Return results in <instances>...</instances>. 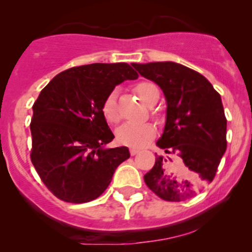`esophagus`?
<instances>
[{"label": "esophagus", "mask_w": 252, "mask_h": 252, "mask_svg": "<svg viewBox=\"0 0 252 252\" xmlns=\"http://www.w3.org/2000/svg\"><path fill=\"white\" fill-rule=\"evenodd\" d=\"M137 153H138V149H135V148H131V149H130V154H131L132 156L137 154Z\"/></svg>", "instance_id": "34e87169"}]
</instances>
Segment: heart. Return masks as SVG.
<instances>
[{
    "mask_svg": "<svg viewBox=\"0 0 252 252\" xmlns=\"http://www.w3.org/2000/svg\"><path fill=\"white\" fill-rule=\"evenodd\" d=\"M135 92L146 105L152 104L160 96L158 89L153 83L142 82L135 85ZM102 114L105 121L110 124H115L120 121V112L117 105V90H112L105 97L102 104ZM156 128L152 123L131 124L126 123L121 126L116 131V138L120 143L132 148H142L154 138Z\"/></svg>",
    "mask_w": 252,
    "mask_h": 252,
    "instance_id": "obj_1",
    "label": "heart"
}]
</instances>
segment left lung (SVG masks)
Instances as JSON below:
<instances>
[{
  "label": "left lung",
  "instance_id": "left-lung-1",
  "mask_svg": "<svg viewBox=\"0 0 252 252\" xmlns=\"http://www.w3.org/2000/svg\"><path fill=\"white\" fill-rule=\"evenodd\" d=\"M141 76L160 86L166 123L144 182L167 201L193 198L215 178L226 150V118L220 94L202 74L173 62L135 63Z\"/></svg>",
  "mask_w": 252,
  "mask_h": 252
}]
</instances>
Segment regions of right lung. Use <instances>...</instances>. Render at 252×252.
I'll use <instances>...</instances> for the list:
<instances>
[{
  "mask_svg": "<svg viewBox=\"0 0 252 252\" xmlns=\"http://www.w3.org/2000/svg\"><path fill=\"white\" fill-rule=\"evenodd\" d=\"M132 66L96 63L72 67L40 92L31 123V160L57 198L73 204L94 200L130 158L126 147H105L115 136L102 104L118 84L137 79Z\"/></svg>",
  "mask_w": 252,
  "mask_h": 252,
  "instance_id": "add662e5",
  "label": "right lung"
}]
</instances>
